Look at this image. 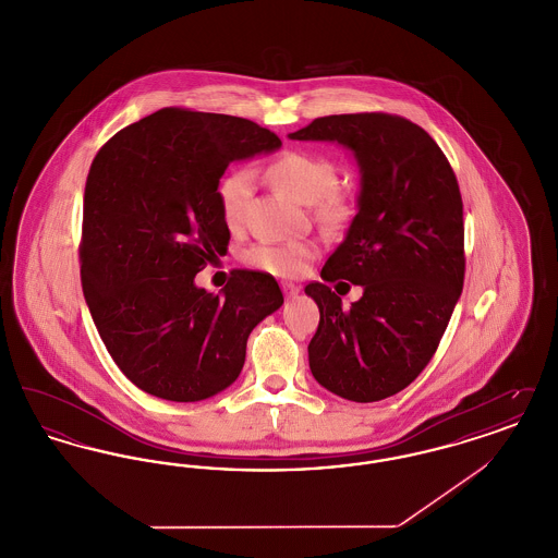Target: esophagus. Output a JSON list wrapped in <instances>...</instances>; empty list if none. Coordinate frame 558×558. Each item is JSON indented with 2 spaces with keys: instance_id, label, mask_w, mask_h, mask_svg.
Masks as SVG:
<instances>
[{
  "instance_id": "obj_1",
  "label": "esophagus",
  "mask_w": 558,
  "mask_h": 558,
  "mask_svg": "<svg viewBox=\"0 0 558 558\" xmlns=\"http://www.w3.org/2000/svg\"><path fill=\"white\" fill-rule=\"evenodd\" d=\"M282 291H284L287 296H294V294H299V287H294L291 282H284V284H282Z\"/></svg>"
}]
</instances>
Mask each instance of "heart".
<instances>
[{
	"mask_svg": "<svg viewBox=\"0 0 558 558\" xmlns=\"http://www.w3.org/2000/svg\"><path fill=\"white\" fill-rule=\"evenodd\" d=\"M267 180L296 203L307 207L316 205V215L324 223H339L349 213L347 196L337 187L339 169L326 157L307 153H284L267 167ZM253 186L255 173L246 167H236L221 178L217 196L221 215L230 228L242 223ZM314 255L316 246L312 242L294 240L280 244H257L244 255V259L248 266L267 274L291 278L299 276Z\"/></svg>",
	"mask_w": 558,
	"mask_h": 558,
	"instance_id": "heart-1",
	"label": "heart"
}]
</instances>
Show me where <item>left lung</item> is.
I'll return each mask as SVG.
<instances>
[{
    "instance_id": "obj_1",
    "label": "left lung",
    "mask_w": 558,
    "mask_h": 558,
    "mask_svg": "<svg viewBox=\"0 0 558 558\" xmlns=\"http://www.w3.org/2000/svg\"><path fill=\"white\" fill-rule=\"evenodd\" d=\"M289 137L339 142L362 175L357 213L322 278H345L364 294L343 310L330 287H305L319 310L310 368L339 398H391L425 371L464 284L453 169L423 128L387 112L319 117Z\"/></svg>"
}]
</instances>
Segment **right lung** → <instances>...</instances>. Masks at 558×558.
Here are the masks:
<instances>
[{
  "mask_svg": "<svg viewBox=\"0 0 558 558\" xmlns=\"http://www.w3.org/2000/svg\"><path fill=\"white\" fill-rule=\"evenodd\" d=\"M280 146L248 119L160 108L98 150L83 196L81 284L110 357L137 389L169 401L223 391L251 330L284 303L264 271L234 269L219 294L194 284L230 242L217 196L228 165Z\"/></svg>",
  "mask_w": 558,
  "mask_h": 558,
  "instance_id": "add662e5",
  "label": "right lung"
}]
</instances>
